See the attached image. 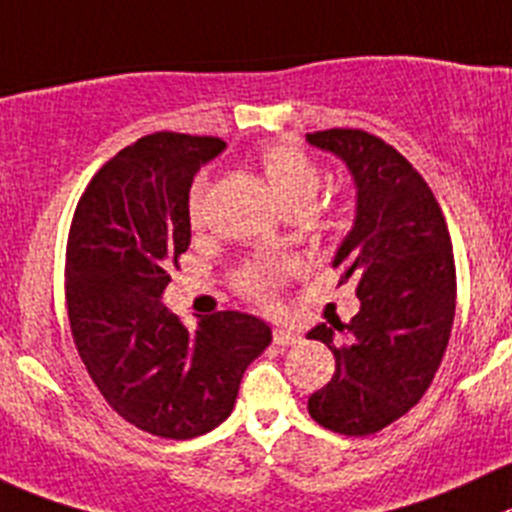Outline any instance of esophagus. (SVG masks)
I'll return each instance as SVG.
<instances>
[{
    "mask_svg": "<svg viewBox=\"0 0 512 512\" xmlns=\"http://www.w3.org/2000/svg\"><path fill=\"white\" fill-rule=\"evenodd\" d=\"M272 341L278 343V346H295L300 341V336L295 331H288V328H275L272 331Z\"/></svg>",
    "mask_w": 512,
    "mask_h": 512,
    "instance_id": "obj_1",
    "label": "esophagus"
}]
</instances>
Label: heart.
I'll return each instance as SVG.
<instances>
[{
  "label": "heart",
  "mask_w": 512,
  "mask_h": 512,
  "mask_svg": "<svg viewBox=\"0 0 512 512\" xmlns=\"http://www.w3.org/2000/svg\"><path fill=\"white\" fill-rule=\"evenodd\" d=\"M257 164L270 184L272 194L280 207L288 214H303L313 207L318 191H321V169L305 154L303 148L293 143H267L257 151ZM204 197H207V179L199 176L189 189V222L197 227L204 217ZM293 262L288 260H255L247 262L237 275H234V290L242 298L252 300L257 305L272 303L280 285L290 278Z\"/></svg>",
  "instance_id": "b5f03b06"
}]
</instances>
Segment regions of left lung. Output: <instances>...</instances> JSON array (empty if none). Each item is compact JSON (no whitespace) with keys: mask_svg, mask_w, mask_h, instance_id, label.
<instances>
[{"mask_svg":"<svg viewBox=\"0 0 512 512\" xmlns=\"http://www.w3.org/2000/svg\"><path fill=\"white\" fill-rule=\"evenodd\" d=\"M305 138L341 156L356 181V224L333 267L361 300L351 323L308 333L336 356L308 412L331 432L366 437L417 407L442 364L457 305L450 229L424 176L384 138L358 128Z\"/></svg>","mask_w":512,"mask_h":512,"instance_id":"8db88e82","label":"left lung"}]
</instances>
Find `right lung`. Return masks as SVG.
Returning <instances> with one entry per match:
<instances>
[{
	"mask_svg": "<svg viewBox=\"0 0 512 512\" xmlns=\"http://www.w3.org/2000/svg\"><path fill=\"white\" fill-rule=\"evenodd\" d=\"M222 148V138L189 133L138 138L90 179L68 232L65 305L80 361L118 417L164 439L222 424L272 338L237 310L189 331L159 300L166 270L189 250L191 181Z\"/></svg>",
	"mask_w": 512,
	"mask_h": 512,
	"instance_id": "1",
	"label": "right lung"
}]
</instances>
